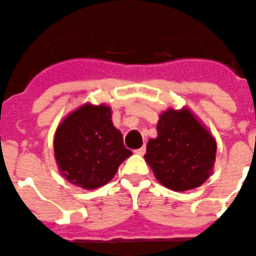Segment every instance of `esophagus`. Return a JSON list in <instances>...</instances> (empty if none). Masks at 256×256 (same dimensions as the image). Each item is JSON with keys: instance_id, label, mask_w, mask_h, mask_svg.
<instances>
[{"instance_id": "obj_1", "label": "esophagus", "mask_w": 256, "mask_h": 256, "mask_svg": "<svg viewBox=\"0 0 256 256\" xmlns=\"http://www.w3.org/2000/svg\"><path fill=\"white\" fill-rule=\"evenodd\" d=\"M145 152H146V148H145V146H142V148L136 149V150H135V153H136L138 156H144Z\"/></svg>"}]
</instances>
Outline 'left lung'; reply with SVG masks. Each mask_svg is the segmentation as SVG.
<instances>
[{
  "label": "left lung",
  "instance_id": "left-lung-1",
  "mask_svg": "<svg viewBox=\"0 0 256 256\" xmlns=\"http://www.w3.org/2000/svg\"><path fill=\"white\" fill-rule=\"evenodd\" d=\"M158 136L149 139L145 162L170 190L188 191L206 182L213 172L217 142L188 107L160 114Z\"/></svg>",
  "mask_w": 256,
  "mask_h": 256
}]
</instances>
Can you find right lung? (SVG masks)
Listing matches in <instances>:
<instances>
[{
  "label": "right lung",
  "mask_w": 256,
  "mask_h": 256,
  "mask_svg": "<svg viewBox=\"0 0 256 256\" xmlns=\"http://www.w3.org/2000/svg\"><path fill=\"white\" fill-rule=\"evenodd\" d=\"M111 117V107L85 103L57 126L54 158L61 176L72 185L85 190L106 185L132 154Z\"/></svg>",
  "instance_id": "right-lung-1"
}]
</instances>
